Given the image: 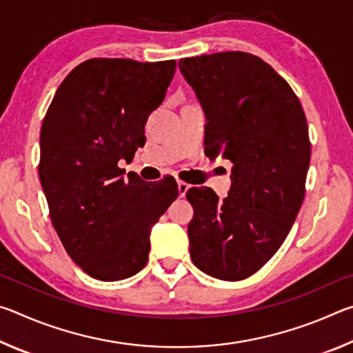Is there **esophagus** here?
<instances>
[{"instance_id":"1","label":"esophagus","mask_w":353,"mask_h":353,"mask_svg":"<svg viewBox=\"0 0 353 353\" xmlns=\"http://www.w3.org/2000/svg\"><path fill=\"white\" fill-rule=\"evenodd\" d=\"M177 188H179V196L183 198V196L187 194L190 185L187 182H183V181H177Z\"/></svg>"}]
</instances>
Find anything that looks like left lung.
I'll return each instance as SVG.
<instances>
[{
  "instance_id": "8db88e82",
  "label": "left lung",
  "mask_w": 353,
  "mask_h": 353,
  "mask_svg": "<svg viewBox=\"0 0 353 353\" xmlns=\"http://www.w3.org/2000/svg\"><path fill=\"white\" fill-rule=\"evenodd\" d=\"M205 112V152L230 160L224 199L190 188L191 260L227 282L248 279L282 246L303 196L312 155L307 118L290 83L241 51L179 61Z\"/></svg>"
}]
</instances>
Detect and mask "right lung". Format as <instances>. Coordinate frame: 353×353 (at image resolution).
Wrapping results in <instances>:
<instances>
[{"label": "right lung", "mask_w": 353, "mask_h": 353, "mask_svg": "<svg viewBox=\"0 0 353 353\" xmlns=\"http://www.w3.org/2000/svg\"><path fill=\"white\" fill-rule=\"evenodd\" d=\"M174 61L88 59L59 85L40 130L39 177L65 250L88 276L117 282L148 263L152 225L177 198L174 177L149 182L118 166L145 145Z\"/></svg>", "instance_id": "add662e5"}]
</instances>
